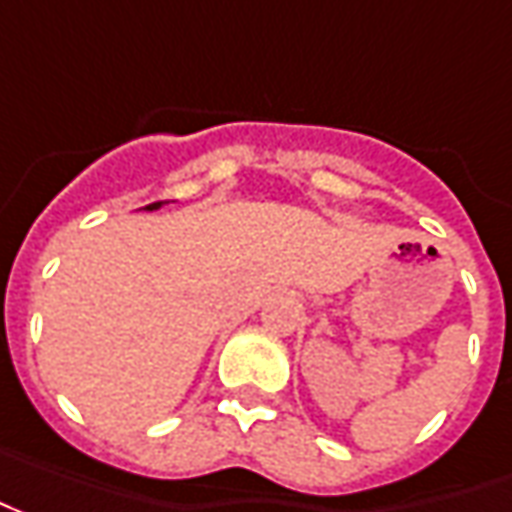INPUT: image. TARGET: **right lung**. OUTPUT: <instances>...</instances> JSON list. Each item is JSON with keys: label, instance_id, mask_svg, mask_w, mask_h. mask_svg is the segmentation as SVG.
Returning a JSON list of instances; mask_svg holds the SVG:
<instances>
[{"label": "right lung", "instance_id": "obj_1", "mask_svg": "<svg viewBox=\"0 0 512 512\" xmlns=\"http://www.w3.org/2000/svg\"><path fill=\"white\" fill-rule=\"evenodd\" d=\"M160 205H163V202H152V205H146V208H149V211H154V208H160Z\"/></svg>", "mask_w": 512, "mask_h": 512}]
</instances>
